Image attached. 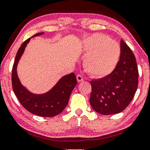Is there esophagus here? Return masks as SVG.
<instances>
[{
    "instance_id": "esophagus-1",
    "label": "esophagus",
    "mask_w": 150,
    "mask_h": 150,
    "mask_svg": "<svg viewBox=\"0 0 150 150\" xmlns=\"http://www.w3.org/2000/svg\"><path fill=\"white\" fill-rule=\"evenodd\" d=\"M76 79H77L78 82H82L84 80L83 76L81 74H78L77 76H76Z\"/></svg>"
}]
</instances>
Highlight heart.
Wrapping results in <instances>:
<instances>
[{
	"mask_svg": "<svg viewBox=\"0 0 150 150\" xmlns=\"http://www.w3.org/2000/svg\"><path fill=\"white\" fill-rule=\"evenodd\" d=\"M83 50L86 54L83 66L88 73L96 77L110 74L117 65L121 54L118 43L100 33L86 39Z\"/></svg>",
	"mask_w": 150,
	"mask_h": 150,
	"instance_id": "heart-1",
	"label": "heart"
}]
</instances>
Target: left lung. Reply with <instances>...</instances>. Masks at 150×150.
<instances>
[{
    "mask_svg": "<svg viewBox=\"0 0 150 150\" xmlns=\"http://www.w3.org/2000/svg\"><path fill=\"white\" fill-rule=\"evenodd\" d=\"M136 59L128 45L121 40L120 61L113 71L102 79L91 81L90 104L104 115L122 112L132 101L138 87Z\"/></svg>",
    "mask_w": 150,
    "mask_h": 150,
    "instance_id": "8db88e82",
    "label": "left lung"
}]
</instances>
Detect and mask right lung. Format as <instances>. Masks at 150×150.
I'll use <instances>...</instances> for the list:
<instances>
[{
    "label": "right lung",
    "mask_w": 150,
    "mask_h": 150,
    "mask_svg": "<svg viewBox=\"0 0 150 150\" xmlns=\"http://www.w3.org/2000/svg\"><path fill=\"white\" fill-rule=\"evenodd\" d=\"M42 34L43 33H39L34 35L33 37ZM29 41L30 38L24 41L16 54L11 73L13 92L22 106L31 113L41 117L56 116L61 113L67 105L71 91L77 85L76 78L74 73L65 76L50 91L42 95H35L26 90L20 83L16 68L19 59Z\"/></svg>",
    "instance_id": "add662e5"
}]
</instances>
